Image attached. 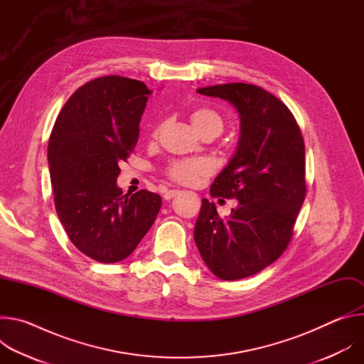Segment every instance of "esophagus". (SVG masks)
I'll return each mask as SVG.
<instances>
[{"label": "esophagus", "mask_w": 364, "mask_h": 364, "mask_svg": "<svg viewBox=\"0 0 364 364\" xmlns=\"http://www.w3.org/2000/svg\"><path fill=\"white\" fill-rule=\"evenodd\" d=\"M180 193H181L180 190H168V191H166V193H164V198H166V200H171L173 197L178 196Z\"/></svg>", "instance_id": "esophagus-1"}]
</instances>
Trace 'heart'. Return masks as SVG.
Instances as JSON below:
<instances>
[{"instance_id": "heart-1", "label": "heart", "mask_w": 364, "mask_h": 364, "mask_svg": "<svg viewBox=\"0 0 364 364\" xmlns=\"http://www.w3.org/2000/svg\"><path fill=\"white\" fill-rule=\"evenodd\" d=\"M190 122L193 125V128L196 129V132H198L200 135L204 134H216L219 135L223 131L225 122L223 118L212 108L207 107H201V108H196L191 114H190ZM160 125H157L152 131V136H157L160 132ZM213 171V166L212 163H209L207 160H181V161H174L168 170L167 174L170 176V178H173L174 181L180 183V184H186V186H193L196 184L201 177H205L212 174Z\"/></svg>"}]
</instances>
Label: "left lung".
<instances>
[{"mask_svg":"<svg viewBox=\"0 0 364 364\" xmlns=\"http://www.w3.org/2000/svg\"><path fill=\"white\" fill-rule=\"evenodd\" d=\"M228 100L237 111L240 135L233 157L210 187L212 197L236 198L220 218L201 200L194 242L218 278L236 281L275 262L287 249L305 198V146L291 111L265 89L225 83L197 89Z\"/></svg>","mask_w":364,"mask_h":364,"instance_id":"left-lung-1","label":"left lung"}]
</instances>
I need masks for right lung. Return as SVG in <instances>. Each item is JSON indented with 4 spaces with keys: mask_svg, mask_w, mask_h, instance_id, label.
Listing matches in <instances>:
<instances>
[{
    "mask_svg": "<svg viewBox=\"0 0 364 364\" xmlns=\"http://www.w3.org/2000/svg\"><path fill=\"white\" fill-rule=\"evenodd\" d=\"M151 93L145 83L122 76L93 79L69 97L50 135L58 216L72 243L102 264L128 257L161 209L159 194L122 196L117 184Z\"/></svg>",
    "mask_w": 364,
    "mask_h": 364,
    "instance_id": "1",
    "label": "right lung"
}]
</instances>
